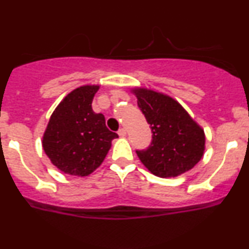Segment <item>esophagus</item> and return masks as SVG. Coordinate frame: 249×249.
<instances>
[{"label": "esophagus", "mask_w": 249, "mask_h": 249, "mask_svg": "<svg viewBox=\"0 0 249 249\" xmlns=\"http://www.w3.org/2000/svg\"><path fill=\"white\" fill-rule=\"evenodd\" d=\"M118 134L119 137H125L126 136V130H125V128H121V130L118 131Z\"/></svg>", "instance_id": "1"}]
</instances>
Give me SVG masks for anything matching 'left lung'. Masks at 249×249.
Returning a JSON list of instances; mask_svg holds the SVG:
<instances>
[{
    "instance_id": "obj_1",
    "label": "left lung",
    "mask_w": 249,
    "mask_h": 249,
    "mask_svg": "<svg viewBox=\"0 0 249 249\" xmlns=\"http://www.w3.org/2000/svg\"><path fill=\"white\" fill-rule=\"evenodd\" d=\"M138 107L152 128V144L137 156L151 173L176 178L193 168L205 152L204 128L178 101L144 87L131 88Z\"/></svg>"
}]
</instances>
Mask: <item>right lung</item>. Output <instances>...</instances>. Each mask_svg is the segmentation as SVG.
Here are the masks:
<instances>
[{
  "label": "right lung",
  "instance_id": "1",
  "mask_svg": "<svg viewBox=\"0 0 249 249\" xmlns=\"http://www.w3.org/2000/svg\"><path fill=\"white\" fill-rule=\"evenodd\" d=\"M99 84L73 89L53 110L42 138L51 164L63 173L88 177L104 161L118 134L105 125V117L93 112Z\"/></svg>",
  "mask_w": 249,
  "mask_h": 249
}]
</instances>
